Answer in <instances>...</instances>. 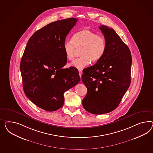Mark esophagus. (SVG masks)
Masks as SVG:
<instances>
[{
	"instance_id": "esophagus-1",
	"label": "esophagus",
	"mask_w": 153,
	"mask_h": 153,
	"mask_svg": "<svg viewBox=\"0 0 153 153\" xmlns=\"http://www.w3.org/2000/svg\"><path fill=\"white\" fill-rule=\"evenodd\" d=\"M79 77L80 78H81V76H82V71L81 70H79Z\"/></svg>"
}]
</instances>
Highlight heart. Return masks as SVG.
<instances>
[{"label":"heart","mask_w":153,"mask_h":153,"mask_svg":"<svg viewBox=\"0 0 153 153\" xmlns=\"http://www.w3.org/2000/svg\"><path fill=\"white\" fill-rule=\"evenodd\" d=\"M106 48V42L104 36L88 29H81L74 33L72 41L66 40L63 45L66 58L69 61L74 59L77 48H82V57L76 59L69 65L78 69L88 66L91 61H99L105 53Z\"/></svg>","instance_id":"heart-1"}]
</instances>
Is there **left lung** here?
Masks as SVG:
<instances>
[{
	"label": "left lung",
	"mask_w": 153,
	"mask_h": 153,
	"mask_svg": "<svg viewBox=\"0 0 153 153\" xmlns=\"http://www.w3.org/2000/svg\"><path fill=\"white\" fill-rule=\"evenodd\" d=\"M99 28L106 39L105 52L82 75L87 89L83 107L96 115L108 113L118 106L130 85L132 63L130 51L115 31L105 25Z\"/></svg>",
	"instance_id": "left-lung-1"
}]
</instances>
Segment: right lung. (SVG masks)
<instances>
[{
	"instance_id": "add662e5",
	"label": "right lung",
	"mask_w": 153,
	"mask_h": 153,
	"mask_svg": "<svg viewBox=\"0 0 153 153\" xmlns=\"http://www.w3.org/2000/svg\"><path fill=\"white\" fill-rule=\"evenodd\" d=\"M77 19L56 21L29 38L20 64L25 95L38 107L54 111L63 105V94L80 81L78 70L63 68L67 59L63 49L66 36Z\"/></svg>"
}]
</instances>
